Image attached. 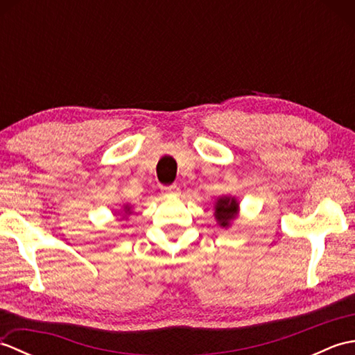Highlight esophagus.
<instances>
[{
  "instance_id": "obj_1",
  "label": "esophagus",
  "mask_w": 355,
  "mask_h": 355,
  "mask_svg": "<svg viewBox=\"0 0 355 355\" xmlns=\"http://www.w3.org/2000/svg\"><path fill=\"white\" fill-rule=\"evenodd\" d=\"M162 191H163L164 195H177L180 192V187H178V184L173 183L171 186H164Z\"/></svg>"
}]
</instances>
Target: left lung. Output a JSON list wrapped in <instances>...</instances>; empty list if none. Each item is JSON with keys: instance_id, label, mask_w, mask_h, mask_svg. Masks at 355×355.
<instances>
[{"instance_id": "obj_1", "label": "left lung", "mask_w": 355, "mask_h": 355, "mask_svg": "<svg viewBox=\"0 0 355 355\" xmlns=\"http://www.w3.org/2000/svg\"><path fill=\"white\" fill-rule=\"evenodd\" d=\"M215 218L216 221L220 223L223 227H227L229 223L235 218L236 215V209H238V202L235 198H229V197H224L220 198L216 202V207H215Z\"/></svg>"}]
</instances>
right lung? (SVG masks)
I'll return each instance as SVG.
<instances>
[{
    "mask_svg": "<svg viewBox=\"0 0 355 355\" xmlns=\"http://www.w3.org/2000/svg\"><path fill=\"white\" fill-rule=\"evenodd\" d=\"M125 212H126V214H128V212H130V209H126V210H125Z\"/></svg>",
    "mask_w": 355,
    "mask_h": 355,
    "instance_id": "1",
    "label": "right lung"
}]
</instances>
